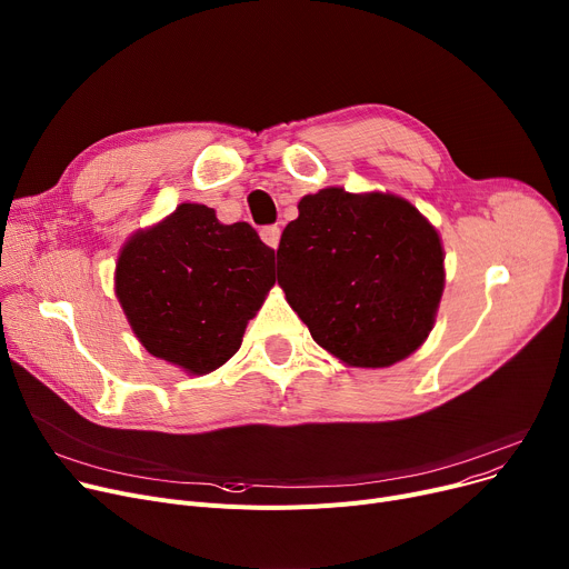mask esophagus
Wrapping results in <instances>:
<instances>
[{"instance_id":"obj_1","label":"esophagus","mask_w":569,"mask_h":569,"mask_svg":"<svg viewBox=\"0 0 569 569\" xmlns=\"http://www.w3.org/2000/svg\"><path fill=\"white\" fill-rule=\"evenodd\" d=\"M261 241L269 246V248H278V243H280V227L278 224H269V227H263L261 231Z\"/></svg>"}]
</instances>
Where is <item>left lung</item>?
<instances>
[{
    "label": "left lung",
    "instance_id": "1",
    "mask_svg": "<svg viewBox=\"0 0 569 569\" xmlns=\"http://www.w3.org/2000/svg\"><path fill=\"white\" fill-rule=\"evenodd\" d=\"M443 282L437 229L395 194H306L278 246L289 306L319 347L356 367L413 353L433 326Z\"/></svg>",
    "mask_w": 569,
    "mask_h": 569
}]
</instances>
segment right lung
<instances>
[{"mask_svg":"<svg viewBox=\"0 0 569 569\" xmlns=\"http://www.w3.org/2000/svg\"><path fill=\"white\" fill-rule=\"evenodd\" d=\"M273 266L276 250L248 222L222 224L204 204H181L123 246L114 289L151 356L207 375L239 351L276 284Z\"/></svg>","mask_w":569,"mask_h":569,"instance_id":"1","label":"right lung"}]
</instances>
